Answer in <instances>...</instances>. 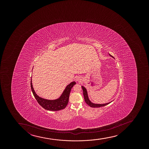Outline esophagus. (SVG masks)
<instances>
[{"label": "esophagus", "mask_w": 149, "mask_h": 149, "mask_svg": "<svg viewBox=\"0 0 149 149\" xmlns=\"http://www.w3.org/2000/svg\"><path fill=\"white\" fill-rule=\"evenodd\" d=\"M76 81H77L78 82H81V78L80 77H76Z\"/></svg>", "instance_id": "esophagus-1"}]
</instances>
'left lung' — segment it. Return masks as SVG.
Segmentation results:
<instances>
[{"label": "left lung", "mask_w": 149, "mask_h": 149, "mask_svg": "<svg viewBox=\"0 0 149 149\" xmlns=\"http://www.w3.org/2000/svg\"><path fill=\"white\" fill-rule=\"evenodd\" d=\"M110 56H112L113 58H114L113 56H112L111 55H110ZM82 87V90H83V93H84V100L86 101V103L87 105H88L89 106H91V107H102V106H104L106 105L109 104L110 102L107 103H105V104H96V103H93L91 102V100H89V98H88V93H87V90L86 89L85 87H84V86H81Z\"/></svg>", "instance_id": "obj_1"}]
</instances>
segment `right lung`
Here are the masks:
<instances>
[{"label": "right lung", "mask_w": 149, "mask_h": 149, "mask_svg": "<svg viewBox=\"0 0 149 149\" xmlns=\"http://www.w3.org/2000/svg\"><path fill=\"white\" fill-rule=\"evenodd\" d=\"M76 82L72 81L68 84L63 91L60 97L55 100H49L40 97L36 94L33 87L32 79H31V88L33 94L34 96L38 103L43 108L50 111H58L65 108L68 102L69 96L72 87L75 85Z\"/></svg>", "instance_id": "right-lung-1"}]
</instances>
